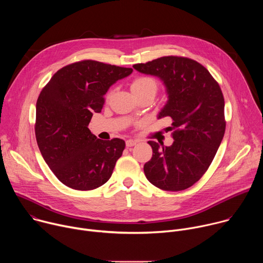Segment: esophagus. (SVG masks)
<instances>
[{
  "label": "esophagus",
  "mask_w": 263,
  "mask_h": 263,
  "mask_svg": "<svg viewBox=\"0 0 263 263\" xmlns=\"http://www.w3.org/2000/svg\"><path fill=\"white\" fill-rule=\"evenodd\" d=\"M136 144V140H133V139H128L126 140V145L129 147V146H133Z\"/></svg>",
  "instance_id": "34e87169"
}]
</instances>
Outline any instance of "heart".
Segmentation results:
<instances>
[{"label": "heart", "instance_id": "1", "mask_svg": "<svg viewBox=\"0 0 263 263\" xmlns=\"http://www.w3.org/2000/svg\"><path fill=\"white\" fill-rule=\"evenodd\" d=\"M131 90L134 93V96L144 93V92H152L156 95L158 90V83L152 77L139 76L132 81Z\"/></svg>", "mask_w": 263, "mask_h": 263}]
</instances>
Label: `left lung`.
<instances>
[{"mask_svg": "<svg viewBox=\"0 0 263 263\" xmlns=\"http://www.w3.org/2000/svg\"><path fill=\"white\" fill-rule=\"evenodd\" d=\"M133 67L165 85L168 101L158 119L171 118L170 128L175 130L170 146L147 142L153 156L143 166L144 175L160 190L184 191L206 173L222 140L226 121L221 89L208 69L191 58L164 56Z\"/></svg>", "mask_w": 263, "mask_h": 263, "instance_id": "1", "label": "left lung"}]
</instances>
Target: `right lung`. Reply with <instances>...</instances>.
<instances>
[{
    "label": "right lung",
    "instance_id": "add662e5",
    "mask_svg": "<svg viewBox=\"0 0 263 263\" xmlns=\"http://www.w3.org/2000/svg\"><path fill=\"white\" fill-rule=\"evenodd\" d=\"M132 71L95 60L74 62L55 72L37 99V144L57 179L70 189L91 191L110 179L125 141L99 139L88 125L109 87Z\"/></svg>",
    "mask_w": 263,
    "mask_h": 263
}]
</instances>
